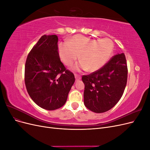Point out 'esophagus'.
Masks as SVG:
<instances>
[{
    "label": "esophagus",
    "mask_w": 150,
    "mask_h": 150,
    "mask_svg": "<svg viewBox=\"0 0 150 150\" xmlns=\"http://www.w3.org/2000/svg\"><path fill=\"white\" fill-rule=\"evenodd\" d=\"M74 76H75V78H76V81L80 80V79H81V76L80 75H78V74H74Z\"/></svg>",
    "instance_id": "esophagus-1"
}]
</instances>
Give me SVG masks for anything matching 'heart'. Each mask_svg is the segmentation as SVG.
I'll list each match as a JSON object with an SVG mask.
<instances>
[{"label": "heart", "mask_w": 150, "mask_h": 150, "mask_svg": "<svg viewBox=\"0 0 150 150\" xmlns=\"http://www.w3.org/2000/svg\"><path fill=\"white\" fill-rule=\"evenodd\" d=\"M114 49L112 40L108 38L94 39L75 35L67 43L59 45V55L66 66H71L78 59L81 61L74 66L75 70L96 71L110 59Z\"/></svg>", "instance_id": "heart-1"}]
</instances>
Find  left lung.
<instances>
[{
  "mask_svg": "<svg viewBox=\"0 0 150 150\" xmlns=\"http://www.w3.org/2000/svg\"><path fill=\"white\" fill-rule=\"evenodd\" d=\"M128 79V67L124 53L117 54L100 69L83 75L84 103L97 113L114 107L123 94Z\"/></svg>",
  "mask_w": 150,
  "mask_h": 150,
  "instance_id": "left-lung-1",
  "label": "left lung"
}]
</instances>
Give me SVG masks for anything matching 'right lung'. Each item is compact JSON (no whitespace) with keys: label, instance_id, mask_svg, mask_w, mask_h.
I'll return each instance as SVG.
<instances>
[{"label":"right lung","instance_id":"add662e5","mask_svg":"<svg viewBox=\"0 0 150 150\" xmlns=\"http://www.w3.org/2000/svg\"><path fill=\"white\" fill-rule=\"evenodd\" d=\"M56 35H44L29 52L24 80L30 97L39 106L55 110L66 103L74 75L61 61Z\"/></svg>","mask_w":150,"mask_h":150}]
</instances>
